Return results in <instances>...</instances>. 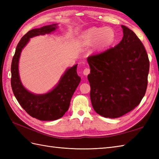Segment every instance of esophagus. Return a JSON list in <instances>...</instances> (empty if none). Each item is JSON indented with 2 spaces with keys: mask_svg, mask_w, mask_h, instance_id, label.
<instances>
[{
  "mask_svg": "<svg viewBox=\"0 0 159 159\" xmlns=\"http://www.w3.org/2000/svg\"><path fill=\"white\" fill-rule=\"evenodd\" d=\"M90 73V69L88 68V67H86V68L84 69L83 70V74L84 75H88V74Z\"/></svg>",
  "mask_w": 159,
  "mask_h": 159,
  "instance_id": "1",
  "label": "esophagus"
}]
</instances>
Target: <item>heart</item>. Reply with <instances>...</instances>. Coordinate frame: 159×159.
Masks as SVG:
<instances>
[{"mask_svg": "<svg viewBox=\"0 0 159 159\" xmlns=\"http://www.w3.org/2000/svg\"><path fill=\"white\" fill-rule=\"evenodd\" d=\"M114 38V33L109 28H92L83 33L82 39L85 45L95 44V49L102 50L109 46Z\"/></svg>", "mask_w": 159, "mask_h": 159, "instance_id": "1", "label": "heart"}]
</instances>
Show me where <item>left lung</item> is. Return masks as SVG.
I'll list each match as a JSON object with an SVG mask.
<instances>
[{
	"instance_id": "1",
	"label": "left lung",
	"mask_w": 159,
	"mask_h": 159,
	"mask_svg": "<svg viewBox=\"0 0 159 159\" xmlns=\"http://www.w3.org/2000/svg\"><path fill=\"white\" fill-rule=\"evenodd\" d=\"M121 26L124 36L117 46L87 57L91 102L94 111L104 117L117 118L134 109L148 86L146 50L135 33Z\"/></svg>"
}]
</instances>
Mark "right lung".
Returning <instances> with one entry per match:
<instances>
[{"label": "right lung", "mask_w": 159, "mask_h": 159, "mask_svg": "<svg viewBox=\"0 0 159 159\" xmlns=\"http://www.w3.org/2000/svg\"><path fill=\"white\" fill-rule=\"evenodd\" d=\"M57 28V24H53L29 31L19 42L11 62V84L16 98L29 116L42 121L58 120L68 110L71 98L80 82V77L76 72L78 64L67 68L58 84L49 92L35 94L23 86L20 79L18 63L22 50L30 38L49 34Z\"/></svg>", "instance_id": "add662e5"}]
</instances>
